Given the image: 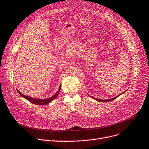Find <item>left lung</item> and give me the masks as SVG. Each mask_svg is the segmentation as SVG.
<instances>
[{
  "mask_svg": "<svg viewBox=\"0 0 149 149\" xmlns=\"http://www.w3.org/2000/svg\"><path fill=\"white\" fill-rule=\"evenodd\" d=\"M126 91H125L123 93H122V94H123V93H124ZM122 94H120V95H118V96H116V97H113V98H111V99H110V100H100V99H97V98H95V97H92L93 99H94V100H96V101H100V102H110V101H113V100H115V99H116L117 97H118L120 95H121Z\"/></svg>",
  "mask_w": 149,
  "mask_h": 149,
  "instance_id": "obj_1",
  "label": "left lung"
}]
</instances>
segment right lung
Instances as JSON below:
<instances>
[{
  "instance_id": "right-lung-1",
  "label": "right lung",
  "mask_w": 149,
  "mask_h": 149,
  "mask_svg": "<svg viewBox=\"0 0 149 149\" xmlns=\"http://www.w3.org/2000/svg\"><path fill=\"white\" fill-rule=\"evenodd\" d=\"M61 84L59 86L58 90L57 91V92L52 96L49 97L48 98H46V99H38V98H34L31 96H28L27 95H24L23 94H22L20 92H19L18 89L17 88V91L18 92V93L22 97H24L26 100H27V101H29L30 102H31L35 105H46L48 104L49 103H50L52 101H53L54 99H56L57 97V96H58L59 92L61 91Z\"/></svg>"
}]
</instances>
